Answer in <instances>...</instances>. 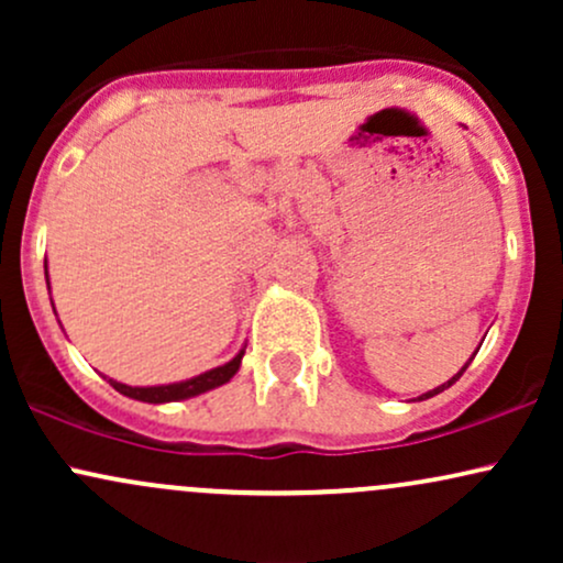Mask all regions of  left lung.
<instances>
[{
  "mask_svg": "<svg viewBox=\"0 0 563 563\" xmlns=\"http://www.w3.org/2000/svg\"><path fill=\"white\" fill-rule=\"evenodd\" d=\"M468 365H471V360H468V363H466V365H463V371H466V367H468ZM463 371H461V373H455V376H452V378H450V380H448V384H442V386H437V389H431V391H426V394H423V397H418V399H429V397H434V394H439V391H444V389H450V386H452V384H455V380H457V378H461V376H463Z\"/></svg>",
  "mask_w": 563,
  "mask_h": 563,
  "instance_id": "left-lung-1",
  "label": "left lung"
}]
</instances>
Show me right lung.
<instances>
[{
	"mask_svg": "<svg viewBox=\"0 0 563 563\" xmlns=\"http://www.w3.org/2000/svg\"><path fill=\"white\" fill-rule=\"evenodd\" d=\"M47 286H49V277H47ZM241 360H243V352H238L230 363L219 365V367H214V371L200 373V376L190 378V380H179V384H169V386H126V384H119V380H113V378H108V380H111V386L115 391H121L124 397L140 399V402H153V405L177 402V399H190V397H196V394H203L209 389H217V386L228 384V380L238 373V367H241Z\"/></svg>",
	"mask_w": 563,
	"mask_h": 563,
	"instance_id": "right-lung-1",
	"label": "right lung"
}]
</instances>
